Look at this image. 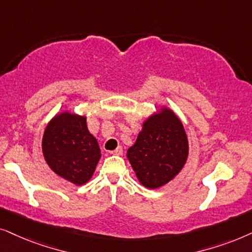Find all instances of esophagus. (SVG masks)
I'll list each match as a JSON object with an SVG mask.
<instances>
[{
    "instance_id": "1",
    "label": "esophagus",
    "mask_w": 252,
    "mask_h": 252,
    "mask_svg": "<svg viewBox=\"0 0 252 252\" xmlns=\"http://www.w3.org/2000/svg\"><path fill=\"white\" fill-rule=\"evenodd\" d=\"M122 153H123V149L121 146H119L116 150H114L110 152V154H113V156H121Z\"/></svg>"
}]
</instances>
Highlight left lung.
<instances>
[{
	"instance_id": "obj_1",
	"label": "left lung",
	"mask_w": 252,
	"mask_h": 252,
	"mask_svg": "<svg viewBox=\"0 0 252 252\" xmlns=\"http://www.w3.org/2000/svg\"><path fill=\"white\" fill-rule=\"evenodd\" d=\"M188 153L183 124L172 110L162 109L144 122L126 157L139 182L149 189H157L180 173Z\"/></svg>"
}]
</instances>
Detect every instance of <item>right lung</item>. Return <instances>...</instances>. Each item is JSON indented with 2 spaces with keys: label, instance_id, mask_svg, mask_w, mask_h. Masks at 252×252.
Segmentation results:
<instances>
[{
  "label": "right lung",
  "instance_id": "right-lung-1",
  "mask_svg": "<svg viewBox=\"0 0 252 252\" xmlns=\"http://www.w3.org/2000/svg\"><path fill=\"white\" fill-rule=\"evenodd\" d=\"M42 152L50 168L76 186L91 179L101 157L98 142L87 129L86 117L69 113L56 115L47 126Z\"/></svg>",
  "mask_w": 252,
  "mask_h": 252
}]
</instances>
